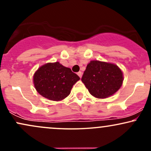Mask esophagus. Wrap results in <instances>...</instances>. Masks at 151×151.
I'll return each mask as SVG.
<instances>
[{
  "label": "esophagus",
  "mask_w": 151,
  "mask_h": 151,
  "mask_svg": "<svg viewBox=\"0 0 151 151\" xmlns=\"http://www.w3.org/2000/svg\"><path fill=\"white\" fill-rule=\"evenodd\" d=\"M77 74H78V76H79V77H80V79H81V76H82V72H78V73H77Z\"/></svg>",
  "instance_id": "obj_1"
}]
</instances>
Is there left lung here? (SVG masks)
<instances>
[{
  "label": "left lung",
  "mask_w": 151,
  "mask_h": 151,
  "mask_svg": "<svg viewBox=\"0 0 151 151\" xmlns=\"http://www.w3.org/2000/svg\"><path fill=\"white\" fill-rule=\"evenodd\" d=\"M81 81L92 96L99 99L107 98L120 89L123 73L114 64L94 60L86 66Z\"/></svg>",
  "instance_id": "left-lung-1"
}]
</instances>
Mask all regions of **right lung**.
<instances>
[{"label":"right lung","instance_id":"1","mask_svg":"<svg viewBox=\"0 0 151 151\" xmlns=\"http://www.w3.org/2000/svg\"><path fill=\"white\" fill-rule=\"evenodd\" d=\"M78 80L79 77L77 74L58 62L40 67L33 77L37 92L52 101H60L69 96Z\"/></svg>","mask_w":151,"mask_h":151}]
</instances>
